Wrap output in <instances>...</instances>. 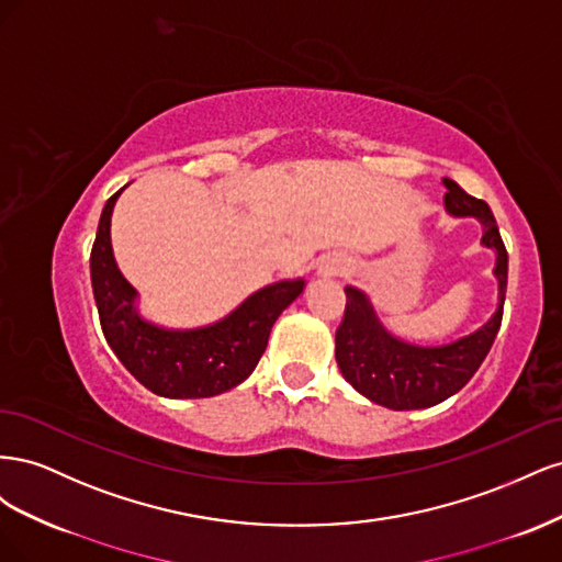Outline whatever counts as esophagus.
I'll list each match as a JSON object with an SVG mask.
<instances>
[{
  "label": "esophagus",
  "instance_id": "obj_1",
  "mask_svg": "<svg viewBox=\"0 0 562 562\" xmlns=\"http://www.w3.org/2000/svg\"><path fill=\"white\" fill-rule=\"evenodd\" d=\"M339 274H345V265L337 262L335 258H328V260H323L318 265V277L321 279H335Z\"/></svg>",
  "mask_w": 562,
  "mask_h": 562
}]
</instances>
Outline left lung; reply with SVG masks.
<instances>
[{"mask_svg":"<svg viewBox=\"0 0 562 562\" xmlns=\"http://www.w3.org/2000/svg\"><path fill=\"white\" fill-rule=\"evenodd\" d=\"M443 187L448 215L479 220L481 246L495 252L492 277L499 291L497 310L469 335L443 345H415L384 326L368 293L347 285V310L335 335V359L342 378L361 396L389 411H422L454 396L481 368L502 326L508 255L495 215L485 201L467 194L454 180L443 178Z\"/></svg>","mask_w":562,"mask_h":562,"instance_id":"obj_1","label":"left lung"}]
</instances>
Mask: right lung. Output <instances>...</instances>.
I'll return each instance as SVG.
<instances>
[{
  "mask_svg": "<svg viewBox=\"0 0 562 562\" xmlns=\"http://www.w3.org/2000/svg\"><path fill=\"white\" fill-rule=\"evenodd\" d=\"M128 184L112 194L100 215L91 250L93 297L108 345L131 375L164 398H211L250 378L283 310L307 281L283 279L250 293L213 323L166 328L143 316L140 293L126 281L112 250V211Z\"/></svg>",
  "mask_w": 562,
  "mask_h": 562,
  "instance_id": "add662e5",
  "label": "right lung"
}]
</instances>
